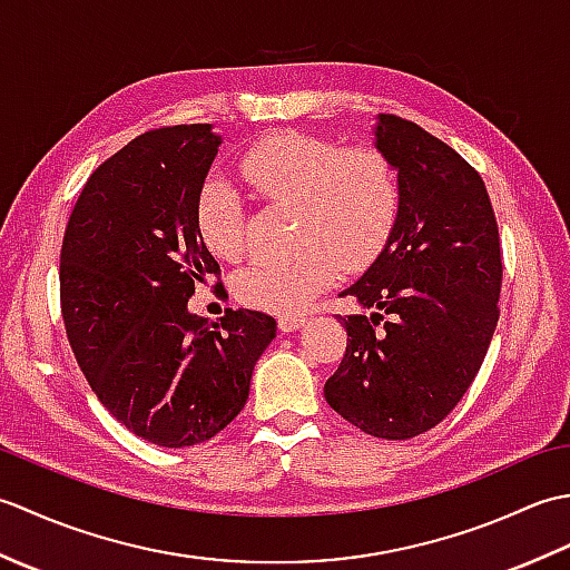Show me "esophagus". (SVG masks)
<instances>
[{
  "label": "esophagus",
  "instance_id": "34e87169",
  "mask_svg": "<svg viewBox=\"0 0 570 570\" xmlns=\"http://www.w3.org/2000/svg\"><path fill=\"white\" fill-rule=\"evenodd\" d=\"M308 318L301 316V313H288V316H278V331L284 333H292L296 328H301Z\"/></svg>",
  "mask_w": 570,
  "mask_h": 570
}]
</instances>
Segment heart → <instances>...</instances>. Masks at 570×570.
<instances>
[{"mask_svg": "<svg viewBox=\"0 0 570 570\" xmlns=\"http://www.w3.org/2000/svg\"><path fill=\"white\" fill-rule=\"evenodd\" d=\"M237 171L266 205L294 208L296 254L242 274V304L296 313L337 272H360L380 257L399 215V176L374 147H350L306 131H274L239 154ZM196 227L215 257L247 252L245 208L223 180H208L196 200Z\"/></svg>", "mask_w": 570, "mask_h": 570, "instance_id": "obj_1", "label": "heart"}]
</instances>
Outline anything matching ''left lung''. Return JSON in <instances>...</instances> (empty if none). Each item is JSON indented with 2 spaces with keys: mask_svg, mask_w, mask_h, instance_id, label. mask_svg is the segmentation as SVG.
Wrapping results in <instances>:
<instances>
[{
  "mask_svg": "<svg viewBox=\"0 0 570 570\" xmlns=\"http://www.w3.org/2000/svg\"><path fill=\"white\" fill-rule=\"evenodd\" d=\"M377 149L399 171V215L370 269L341 296L345 355L325 402L360 431L406 441L441 423L488 355L500 318V229L480 174L426 129L380 115Z\"/></svg>",
  "mask_w": 570,
  "mask_h": 570,
  "instance_id": "left-lung-1",
  "label": "left lung"
}]
</instances>
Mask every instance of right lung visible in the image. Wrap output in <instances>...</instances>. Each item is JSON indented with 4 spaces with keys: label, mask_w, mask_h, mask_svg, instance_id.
<instances>
[{
    "label": "right lung",
    "mask_w": 570,
    "mask_h": 570,
    "mask_svg": "<svg viewBox=\"0 0 570 570\" xmlns=\"http://www.w3.org/2000/svg\"><path fill=\"white\" fill-rule=\"evenodd\" d=\"M220 137L210 125L149 129L90 174L60 247L68 343L102 406L161 448L210 441L247 404L276 321L188 298L220 264L196 227V200Z\"/></svg>",
    "instance_id": "right-lung-1"
}]
</instances>
